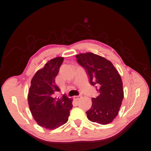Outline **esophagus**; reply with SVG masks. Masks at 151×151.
<instances>
[{"label": "esophagus", "instance_id": "34e87169", "mask_svg": "<svg viewBox=\"0 0 151 151\" xmlns=\"http://www.w3.org/2000/svg\"><path fill=\"white\" fill-rule=\"evenodd\" d=\"M81 97V95H78V96H74V99H76V100H79V99H80Z\"/></svg>", "mask_w": 151, "mask_h": 151}]
</instances>
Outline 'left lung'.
<instances>
[{
  "mask_svg": "<svg viewBox=\"0 0 151 151\" xmlns=\"http://www.w3.org/2000/svg\"><path fill=\"white\" fill-rule=\"evenodd\" d=\"M78 63L87 71L90 83L99 95L92 98V106L86 112L90 121L102 125L112 122L118 114L124 99L123 83L112 62L92 52L76 56Z\"/></svg>",
  "mask_w": 151,
  "mask_h": 151,
  "instance_id": "1",
  "label": "left lung"
}]
</instances>
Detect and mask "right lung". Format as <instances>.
Listing matches in <instances>:
<instances>
[{"instance_id": "right-lung-1", "label": "right lung", "mask_w": 151, "mask_h": 151, "mask_svg": "<svg viewBox=\"0 0 151 151\" xmlns=\"http://www.w3.org/2000/svg\"><path fill=\"white\" fill-rule=\"evenodd\" d=\"M63 60V57H56L45 64L33 77L28 92V104L34 120L47 129H55L66 124L73 107L72 99L53 95L60 91L55 78Z\"/></svg>"}]
</instances>
